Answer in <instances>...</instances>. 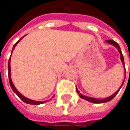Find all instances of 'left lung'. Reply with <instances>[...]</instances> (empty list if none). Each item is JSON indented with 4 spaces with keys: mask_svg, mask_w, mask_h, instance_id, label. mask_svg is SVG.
Listing matches in <instances>:
<instances>
[{
    "mask_svg": "<svg viewBox=\"0 0 130 130\" xmlns=\"http://www.w3.org/2000/svg\"><path fill=\"white\" fill-rule=\"evenodd\" d=\"M106 42H107V43H110V44H111V45H113V46H115L117 48V50H118V51L120 52V59H121V61H122V63H123V66L125 67V65H124V59H123V54H122L121 50H120V46L118 45V43H117V42H115V41L112 40H106ZM125 71H126V69H125ZM124 80H125V79H124ZM124 80H123V84H122V85H121V87H120V88H121V87H122V86H123V83H124ZM120 90V89H119V90H118L115 93H114L112 95H111V96H109V97H108V98H106V99H95V98H91V97L86 96V95H81V94L80 93V92L78 91L77 89V93H79V95H80L82 99H85V100H87V101H89V102H92V103L99 104V103H105V102H108L111 101V99H113L115 97V95H116L117 93H118V92H119Z\"/></svg>",
    "mask_w": 130,
    "mask_h": 130,
    "instance_id": "left-lung-1",
    "label": "left lung"
}]
</instances>
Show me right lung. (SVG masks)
<instances>
[{"label": "right lung", "mask_w": 130, "mask_h": 130, "mask_svg": "<svg viewBox=\"0 0 130 130\" xmlns=\"http://www.w3.org/2000/svg\"><path fill=\"white\" fill-rule=\"evenodd\" d=\"M24 37H22V38L20 40H19L15 44H14V46H13V50H14V48L15 47V46H16V44L21 40ZM13 50H12V52H13ZM10 57H11V56H10ZM8 71H9V81H10V87H11V88H12V90H13V92L24 102H25V103H27V104H30V105H40V104H43V103H44L46 101H43V102H40V101H34V100H31V99H28V98H26V97H25L24 95H22L19 91L17 90L16 89H15V87H14V85H13V82H12V80H11V77H10V59H9V62H8Z\"/></svg>", "instance_id": "right-lung-1"}]
</instances>
